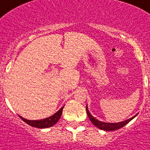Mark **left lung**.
<instances>
[{
	"label": "left lung",
	"mask_w": 150,
	"mask_h": 150,
	"mask_svg": "<svg viewBox=\"0 0 150 150\" xmlns=\"http://www.w3.org/2000/svg\"><path fill=\"white\" fill-rule=\"evenodd\" d=\"M86 111H87V114L88 116L89 119L91 121L93 124H94L95 127H98L99 129H103V130H106V131H113V130H116V129H120V128L123 127L124 126H125L126 124H127L132 119L135 117L136 116L133 117L132 118L129 119V120H127L123 122H120V123H115V124H112V123H104V122H101L99 121L98 120H97L95 118L93 117L91 114L89 113L88 110V107L86 106Z\"/></svg>",
	"instance_id": "8db88e82"
}]
</instances>
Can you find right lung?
I'll return each instance as SVG.
<instances>
[{
    "label": "right lung",
    "instance_id": "obj_1",
    "mask_svg": "<svg viewBox=\"0 0 150 150\" xmlns=\"http://www.w3.org/2000/svg\"><path fill=\"white\" fill-rule=\"evenodd\" d=\"M62 110H63V107H62L59 111L56 112L55 114H53V115L50 117L43 119V120H30L23 118L21 116H20V117H21L26 124L31 126V127H33L36 128H48L50 127H52V126L55 125V124L59 121V120L60 117H61Z\"/></svg>",
    "mask_w": 150,
    "mask_h": 150
}]
</instances>
